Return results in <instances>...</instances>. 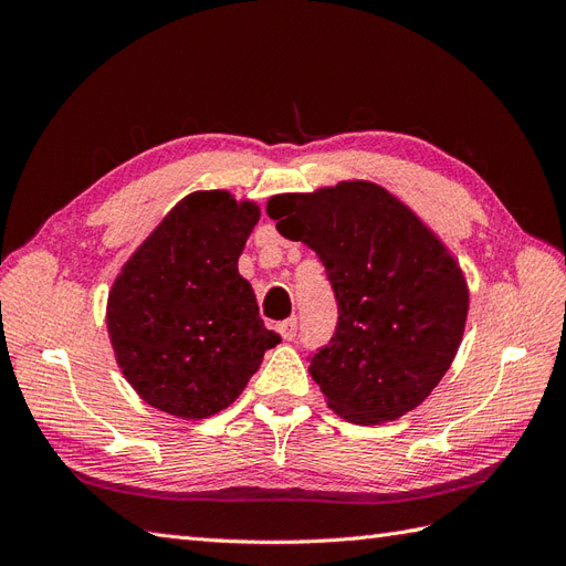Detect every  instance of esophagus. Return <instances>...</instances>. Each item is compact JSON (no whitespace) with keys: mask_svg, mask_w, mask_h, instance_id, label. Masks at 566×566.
Instances as JSON below:
<instances>
[{"mask_svg":"<svg viewBox=\"0 0 566 566\" xmlns=\"http://www.w3.org/2000/svg\"><path fill=\"white\" fill-rule=\"evenodd\" d=\"M279 333L283 335V339H293L297 335V318L290 316L283 323H279Z\"/></svg>","mask_w":566,"mask_h":566,"instance_id":"1","label":"esophagus"}]
</instances>
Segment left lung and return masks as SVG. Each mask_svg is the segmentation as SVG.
<instances>
[{"label": "left lung", "instance_id": "1", "mask_svg": "<svg viewBox=\"0 0 566 566\" xmlns=\"http://www.w3.org/2000/svg\"><path fill=\"white\" fill-rule=\"evenodd\" d=\"M281 235L312 248L337 300V331L310 358L325 403L356 424L399 420L451 368L465 333V273L439 235L380 184L271 196Z\"/></svg>", "mask_w": 566, "mask_h": 566}]
</instances>
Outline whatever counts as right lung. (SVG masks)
<instances>
[{
	"mask_svg": "<svg viewBox=\"0 0 566 566\" xmlns=\"http://www.w3.org/2000/svg\"><path fill=\"white\" fill-rule=\"evenodd\" d=\"M260 205L193 191L132 252L106 304L115 361L139 397L181 420L212 418L241 397L266 331L252 285L238 273Z\"/></svg>",
	"mask_w": 566,
	"mask_h": 566,
	"instance_id": "right-lung-1",
	"label": "right lung"
}]
</instances>
